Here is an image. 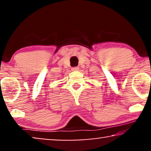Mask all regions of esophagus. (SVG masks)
<instances>
[{
	"label": "esophagus",
	"instance_id": "esophagus-1",
	"mask_svg": "<svg viewBox=\"0 0 151 151\" xmlns=\"http://www.w3.org/2000/svg\"><path fill=\"white\" fill-rule=\"evenodd\" d=\"M78 69H79V67H72V69H71L72 71H78Z\"/></svg>",
	"mask_w": 151,
	"mask_h": 151
}]
</instances>
